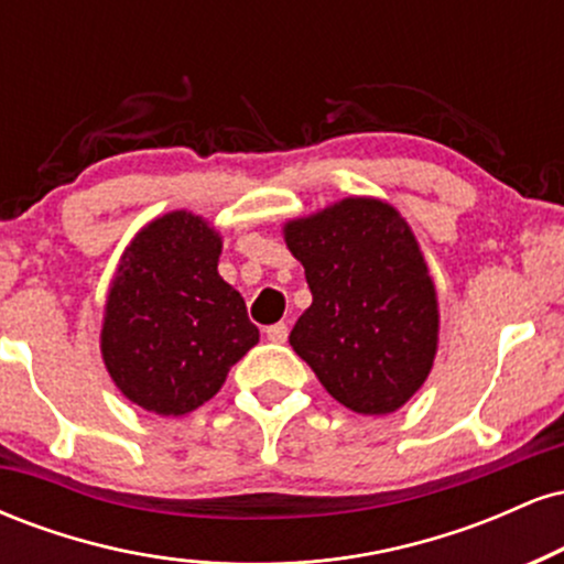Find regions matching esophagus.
<instances>
[{
    "label": "esophagus",
    "instance_id": "1",
    "mask_svg": "<svg viewBox=\"0 0 564 564\" xmlns=\"http://www.w3.org/2000/svg\"><path fill=\"white\" fill-rule=\"evenodd\" d=\"M268 339L275 341V345H283V341L289 339L286 323H273V326H268Z\"/></svg>",
    "mask_w": 564,
    "mask_h": 564
}]
</instances>
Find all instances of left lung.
<instances>
[{
  "instance_id": "obj_1",
  "label": "left lung",
  "mask_w": 564,
  "mask_h": 564,
  "mask_svg": "<svg viewBox=\"0 0 564 564\" xmlns=\"http://www.w3.org/2000/svg\"><path fill=\"white\" fill-rule=\"evenodd\" d=\"M283 238L313 294L291 328L294 352L349 411H398L437 352V294L416 236L394 206L352 196L291 219Z\"/></svg>"
}]
</instances>
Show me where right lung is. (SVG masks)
<instances>
[{"label":"right lung","mask_w":564,"mask_h":564,"mask_svg":"<svg viewBox=\"0 0 564 564\" xmlns=\"http://www.w3.org/2000/svg\"><path fill=\"white\" fill-rule=\"evenodd\" d=\"M223 238L191 212L142 228L116 270L100 349L127 400L185 416L212 400L230 366L260 341L246 302L217 273Z\"/></svg>","instance_id":"obj_1"}]
</instances>
